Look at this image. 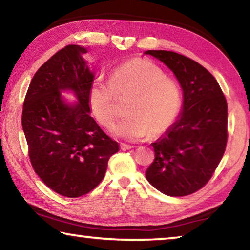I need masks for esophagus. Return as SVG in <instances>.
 I'll list each match as a JSON object with an SVG mask.
<instances>
[{
  "instance_id": "1",
  "label": "esophagus",
  "mask_w": 250,
  "mask_h": 250,
  "mask_svg": "<svg viewBox=\"0 0 250 250\" xmlns=\"http://www.w3.org/2000/svg\"><path fill=\"white\" fill-rule=\"evenodd\" d=\"M120 147H121V150H124V151H126V150H131L132 149V146H130V145H125V143H121L120 145Z\"/></svg>"
}]
</instances>
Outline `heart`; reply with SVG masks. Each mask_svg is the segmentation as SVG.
<instances>
[{"label": "heart", "instance_id": "obj_1", "mask_svg": "<svg viewBox=\"0 0 250 250\" xmlns=\"http://www.w3.org/2000/svg\"><path fill=\"white\" fill-rule=\"evenodd\" d=\"M115 95L132 96L125 107L128 116L113 126V132L126 140L149 133L161 135L174 124L182 107V92L175 79L146 59H132L116 67L109 82L96 77L88 90V104L101 125L110 128L117 115Z\"/></svg>", "mask_w": 250, "mask_h": 250}]
</instances>
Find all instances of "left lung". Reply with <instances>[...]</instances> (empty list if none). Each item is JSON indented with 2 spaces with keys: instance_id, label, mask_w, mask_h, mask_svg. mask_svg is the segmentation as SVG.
<instances>
[{
  "instance_id": "obj_1",
  "label": "left lung",
  "mask_w": 250,
  "mask_h": 250,
  "mask_svg": "<svg viewBox=\"0 0 250 250\" xmlns=\"http://www.w3.org/2000/svg\"><path fill=\"white\" fill-rule=\"evenodd\" d=\"M170 68L183 89V111L152 143L146 180L168 196L197 192L213 176L226 150L227 101L216 79L193 59L168 50H146Z\"/></svg>"
}]
</instances>
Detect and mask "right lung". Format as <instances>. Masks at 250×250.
<instances>
[{"instance_id":"right-lung-1","label":"right lung","mask_w":250,"mask_h":250,"mask_svg":"<svg viewBox=\"0 0 250 250\" xmlns=\"http://www.w3.org/2000/svg\"><path fill=\"white\" fill-rule=\"evenodd\" d=\"M78 45L54 54L34 75L23 104L22 125L34 171L50 189L79 197L103 181L118 142L89 115L88 90L94 74ZM75 91L80 103L65 104L60 90Z\"/></svg>"}]
</instances>
